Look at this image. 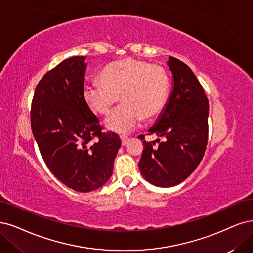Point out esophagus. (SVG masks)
<instances>
[{
  "label": "esophagus",
  "mask_w": 253,
  "mask_h": 253,
  "mask_svg": "<svg viewBox=\"0 0 253 253\" xmlns=\"http://www.w3.org/2000/svg\"><path fill=\"white\" fill-rule=\"evenodd\" d=\"M120 138H121V142H122V145H125L128 141V136H125V135H120Z\"/></svg>",
  "instance_id": "esophagus-1"
}]
</instances>
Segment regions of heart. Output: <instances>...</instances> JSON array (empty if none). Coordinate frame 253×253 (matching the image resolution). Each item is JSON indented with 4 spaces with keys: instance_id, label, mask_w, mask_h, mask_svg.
<instances>
[{
    "instance_id": "obj_1",
    "label": "heart",
    "mask_w": 253,
    "mask_h": 253,
    "mask_svg": "<svg viewBox=\"0 0 253 253\" xmlns=\"http://www.w3.org/2000/svg\"><path fill=\"white\" fill-rule=\"evenodd\" d=\"M169 91V75L162 65L127 58L107 65L100 74V81L86 83L83 97L92 112L105 116L121 96L123 104L107 117L105 126L114 132L125 133L143 119L150 121L160 115Z\"/></svg>"
}]
</instances>
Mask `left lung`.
Masks as SVG:
<instances>
[{"mask_svg": "<svg viewBox=\"0 0 253 253\" xmlns=\"http://www.w3.org/2000/svg\"><path fill=\"white\" fill-rule=\"evenodd\" d=\"M168 65L174 85L169 102L148 135L164 136L165 141L146 142L139 171L156 186L169 188L181 183L197 168L209 139V100L192 70L181 60L170 56Z\"/></svg>", "mask_w": 253, "mask_h": 253, "instance_id": "left-lung-1", "label": "left lung"}]
</instances>
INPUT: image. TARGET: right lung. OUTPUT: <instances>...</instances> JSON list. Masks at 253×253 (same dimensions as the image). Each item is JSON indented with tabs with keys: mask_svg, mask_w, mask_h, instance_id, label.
<instances>
[{
	"mask_svg": "<svg viewBox=\"0 0 253 253\" xmlns=\"http://www.w3.org/2000/svg\"><path fill=\"white\" fill-rule=\"evenodd\" d=\"M74 56L46 72L36 85L31 129L46 167L68 188L81 193L110 178L121 139L102 132L83 97L86 64Z\"/></svg>",
	"mask_w": 253,
	"mask_h": 253,
	"instance_id": "right-lung-1",
	"label": "right lung"
}]
</instances>
